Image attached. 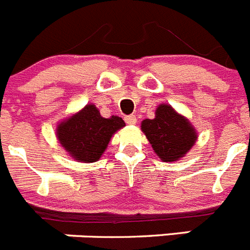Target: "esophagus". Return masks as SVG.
<instances>
[{
  "instance_id": "obj_1",
  "label": "esophagus",
  "mask_w": 250,
  "mask_h": 250,
  "mask_svg": "<svg viewBox=\"0 0 250 250\" xmlns=\"http://www.w3.org/2000/svg\"><path fill=\"white\" fill-rule=\"evenodd\" d=\"M125 121H126V124H129V125H135L138 120H136L135 115H129V116L125 118Z\"/></svg>"
}]
</instances>
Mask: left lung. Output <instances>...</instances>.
Masks as SVG:
<instances>
[{"label":"left lung","instance_id":"8db88e82","mask_svg":"<svg viewBox=\"0 0 250 250\" xmlns=\"http://www.w3.org/2000/svg\"><path fill=\"white\" fill-rule=\"evenodd\" d=\"M141 131L160 160L167 163L184 158L198 140V132L190 121L169 104H160L154 119L141 121Z\"/></svg>","mask_w":250,"mask_h":250}]
</instances>
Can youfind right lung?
Returning a JSON list of instances; mask_svg holds the SVG:
<instances>
[{
  "instance_id": "1",
  "label": "right lung",
  "mask_w": 250,
  "mask_h": 250,
  "mask_svg": "<svg viewBox=\"0 0 250 250\" xmlns=\"http://www.w3.org/2000/svg\"><path fill=\"white\" fill-rule=\"evenodd\" d=\"M125 123L112 115L103 118L94 104H87L56 127V138L68 156L81 163H95L101 158L112 135L123 129Z\"/></svg>"
}]
</instances>
